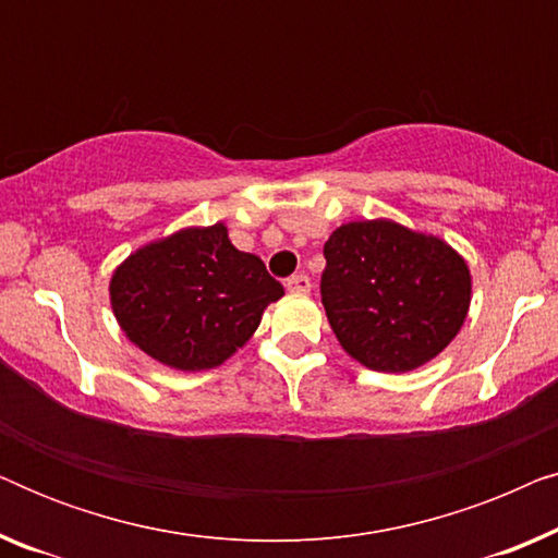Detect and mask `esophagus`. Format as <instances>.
Masks as SVG:
<instances>
[{
	"label": "esophagus",
	"instance_id": "1",
	"mask_svg": "<svg viewBox=\"0 0 558 558\" xmlns=\"http://www.w3.org/2000/svg\"><path fill=\"white\" fill-rule=\"evenodd\" d=\"M312 281L307 274H294V277L287 279V292L289 294H310Z\"/></svg>",
	"mask_w": 558,
	"mask_h": 558
}]
</instances>
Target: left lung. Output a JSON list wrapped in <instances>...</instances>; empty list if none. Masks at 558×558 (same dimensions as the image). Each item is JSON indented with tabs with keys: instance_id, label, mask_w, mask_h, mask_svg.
Instances as JSON below:
<instances>
[{
	"instance_id": "left-lung-1",
	"label": "left lung",
	"mask_w": 558,
	"mask_h": 558,
	"mask_svg": "<svg viewBox=\"0 0 558 558\" xmlns=\"http://www.w3.org/2000/svg\"><path fill=\"white\" fill-rule=\"evenodd\" d=\"M325 258L327 319L342 350L365 368H422L468 319L470 266L439 235L388 218L353 220L330 233Z\"/></svg>"
}]
</instances>
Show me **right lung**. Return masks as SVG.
Wrapping results in <instances>:
<instances>
[{"label":"right lung","instance_id":"right-lung-1","mask_svg":"<svg viewBox=\"0 0 558 558\" xmlns=\"http://www.w3.org/2000/svg\"><path fill=\"white\" fill-rule=\"evenodd\" d=\"M284 296L264 262L228 239L226 223L180 228L144 243L111 274L121 332L174 371H210L246 345L264 310Z\"/></svg>","mask_w":558,"mask_h":558}]
</instances>
